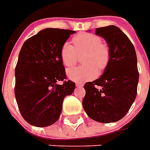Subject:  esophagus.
I'll use <instances>...</instances> for the list:
<instances>
[{
  "label": "esophagus",
  "instance_id": "obj_1",
  "mask_svg": "<svg viewBox=\"0 0 150 150\" xmlns=\"http://www.w3.org/2000/svg\"><path fill=\"white\" fill-rule=\"evenodd\" d=\"M83 83H77V84H76V87H77V88H83Z\"/></svg>",
  "mask_w": 150,
  "mask_h": 150
}]
</instances>
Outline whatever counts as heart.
Segmentation results:
<instances>
[{"instance_id": "obj_1", "label": "heart", "mask_w": 150, "mask_h": 150, "mask_svg": "<svg viewBox=\"0 0 150 150\" xmlns=\"http://www.w3.org/2000/svg\"><path fill=\"white\" fill-rule=\"evenodd\" d=\"M75 48L69 42H65L61 48L60 56L63 65L73 66L78 59V54L84 53V66L77 67L67 71L69 79L76 83H83L94 78L98 70H103L109 61V48L103 42L102 38L92 33H80L73 39Z\"/></svg>"}]
</instances>
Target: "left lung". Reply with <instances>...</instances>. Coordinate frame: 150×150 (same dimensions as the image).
<instances>
[{
    "label": "left lung",
    "mask_w": 150,
    "mask_h": 150,
    "mask_svg": "<svg viewBox=\"0 0 150 150\" xmlns=\"http://www.w3.org/2000/svg\"><path fill=\"white\" fill-rule=\"evenodd\" d=\"M95 34L106 41L110 57L100 78L84 85L83 107L97 122L114 123L124 118L135 100L137 56L131 41L118 26L96 28Z\"/></svg>",
    "instance_id": "obj_1"
}]
</instances>
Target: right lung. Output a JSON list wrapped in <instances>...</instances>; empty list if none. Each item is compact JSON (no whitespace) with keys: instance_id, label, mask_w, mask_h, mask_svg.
<instances>
[{"instance_id":"obj_1","label":"right lung","mask_w":150,"mask_h":150,"mask_svg":"<svg viewBox=\"0 0 150 150\" xmlns=\"http://www.w3.org/2000/svg\"><path fill=\"white\" fill-rule=\"evenodd\" d=\"M75 31L46 28L21 47L15 69V96L21 114L35 127L53 124L60 117L66 96L75 89L66 78L61 48Z\"/></svg>"}]
</instances>
